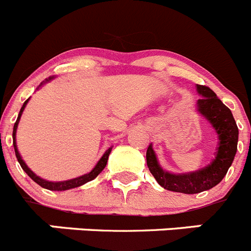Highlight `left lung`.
Segmentation results:
<instances>
[{"label": "left lung", "mask_w": 251, "mask_h": 251, "mask_svg": "<svg viewBox=\"0 0 251 251\" xmlns=\"http://www.w3.org/2000/svg\"><path fill=\"white\" fill-rule=\"evenodd\" d=\"M197 93L201 99L196 102L198 113L211 124L219 138L215 159L206 167L189 173L174 174L164 171L158 162L156 154L150 144L147 150V163L150 173L164 189L186 195H195L217 186L227 173L234 162L239 140V128L230 108L206 86L197 84Z\"/></svg>", "instance_id": "left-lung-1"}]
</instances>
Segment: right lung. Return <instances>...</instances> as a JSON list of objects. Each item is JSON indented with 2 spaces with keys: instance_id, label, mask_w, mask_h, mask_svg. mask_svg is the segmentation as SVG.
Here are the masks:
<instances>
[{
  "instance_id": "add662e5",
  "label": "right lung",
  "mask_w": 251,
  "mask_h": 251,
  "mask_svg": "<svg viewBox=\"0 0 251 251\" xmlns=\"http://www.w3.org/2000/svg\"><path fill=\"white\" fill-rule=\"evenodd\" d=\"M54 77H50L48 78V79H45L44 82H41L40 86L38 87V89L40 88V87L44 86L47 82H49V80L53 79ZM30 99L26 100L25 102H24L23 107H21L20 112H19V116H17V120L16 123H15L14 125V132H12V139H14V148H15V154H16V158L17 160H19V163H20L21 168H23L24 171H25V173L29 176L30 178H31L34 182H36L40 187H43V188L45 189H49V191H67V189H72V188H77V187H80L83 186V184H86L87 182H91V180L95 179L97 176H99L100 173H101L102 171H103V168L106 167V164H107V160H108V155H110L111 150H112V147L108 148L106 151H104V154L102 155V158L100 159L99 163L96 164V167L93 168L92 171L89 172V173L87 174H83V176H80V177H77V178H73V179H69V180H62V182H51V180H47V179H43V178H40L39 176H36V174L34 173V172L30 169L27 165H26V163L24 162L23 158H21L20 152H19V150H17V145H16V130H17V125H19V121H20L21 119V115H23L24 110H25L26 104H27V102H29Z\"/></svg>"
}]
</instances>
